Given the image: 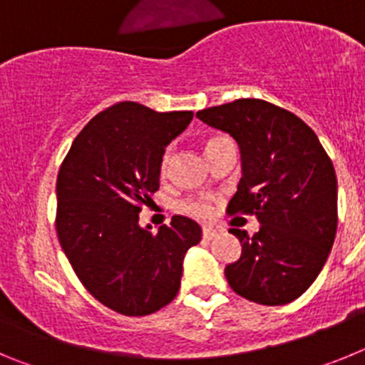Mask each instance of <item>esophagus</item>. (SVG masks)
I'll use <instances>...</instances> for the list:
<instances>
[{"label":"esophagus","mask_w":365,"mask_h":365,"mask_svg":"<svg viewBox=\"0 0 365 365\" xmlns=\"http://www.w3.org/2000/svg\"><path fill=\"white\" fill-rule=\"evenodd\" d=\"M215 235H217V230H215V228H212V227H205L202 228V237H205V240H214Z\"/></svg>","instance_id":"esophagus-1"}]
</instances>
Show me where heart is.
<instances>
[{
    "instance_id": "heart-1",
    "label": "heart",
    "mask_w": 365,
    "mask_h": 365,
    "mask_svg": "<svg viewBox=\"0 0 365 365\" xmlns=\"http://www.w3.org/2000/svg\"><path fill=\"white\" fill-rule=\"evenodd\" d=\"M219 138H225V137H214L208 140V144L215 143ZM206 144V146H208ZM170 157H172V151L166 150L163 153V159H160V172H166L168 164H170ZM179 210L186 215H192V217H197V219H205L212 214V205L210 201H206V199H188V201H182L179 205Z\"/></svg>"
}]
</instances>
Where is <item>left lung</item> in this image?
Segmentation results:
<instances>
[{"label":"left lung","mask_w":365,"mask_h":365,"mask_svg":"<svg viewBox=\"0 0 365 365\" xmlns=\"http://www.w3.org/2000/svg\"><path fill=\"white\" fill-rule=\"evenodd\" d=\"M205 124L234 138L241 153L237 192L228 214H256L259 232L241 241V257L225 269L243 298L285 305L324 269L338 225L336 173L314 131L294 113L259 98L197 111Z\"/></svg>","instance_id":"1"}]
</instances>
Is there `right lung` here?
<instances>
[{"label":"right lung","instance_id":"right-lung-1","mask_svg":"<svg viewBox=\"0 0 365 365\" xmlns=\"http://www.w3.org/2000/svg\"><path fill=\"white\" fill-rule=\"evenodd\" d=\"M192 118L137 102L111 106L87 122L58 173L60 245L82 285L120 314L146 316L172 302L186 252L201 241V227L185 215L159 232L138 225L159 190L164 150Z\"/></svg>","mask_w":365,"mask_h":365}]
</instances>
